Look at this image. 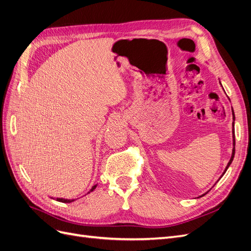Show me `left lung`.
<instances>
[{"mask_svg": "<svg viewBox=\"0 0 251 251\" xmlns=\"http://www.w3.org/2000/svg\"><path fill=\"white\" fill-rule=\"evenodd\" d=\"M233 111V120L235 121V113H234V110H231ZM234 126H235V123L233 122V146H234V148H233V152H231V157H230V159H229V161H228V163H227V165H226V170H225V172L222 173V175H221V177L219 178V179H221L222 178V176H224L225 174H226V172L227 171V169H228V166L230 165V163H231V161H233V159H234V156H235V144H236V142H235V129H234ZM206 194V193H205ZM205 194H202V196H205ZM202 196H201V197H202Z\"/></svg>", "mask_w": 251, "mask_h": 251, "instance_id": "obj_1", "label": "left lung"}]
</instances>
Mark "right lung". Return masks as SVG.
Listing matches in <instances>:
<instances>
[{"label": "right lung", "instance_id": "right-lung-1", "mask_svg": "<svg viewBox=\"0 0 251 251\" xmlns=\"http://www.w3.org/2000/svg\"><path fill=\"white\" fill-rule=\"evenodd\" d=\"M96 187H97V184L94 185V186H93V187L90 189V191H89L88 193L92 192ZM57 201H61V202H72V201H74L75 200H67V199H59V198H57Z\"/></svg>", "mask_w": 251, "mask_h": 251}]
</instances>
